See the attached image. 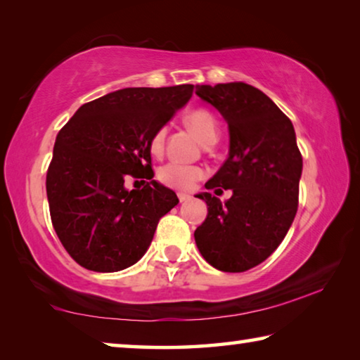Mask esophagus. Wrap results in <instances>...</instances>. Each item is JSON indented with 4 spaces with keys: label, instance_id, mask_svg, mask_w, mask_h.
Wrapping results in <instances>:
<instances>
[{
    "label": "esophagus",
    "instance_id": "esophagus-1",
    "mask_svg": "<svg viewBox=\"0 0 360 360\" xmlns=\"http://www.w3.org/2000/svg\"><path fill=\"white\" fill-rule=\"evenodd\" d=\"M178 198H179V202L182 203V202H187V200L191 198V195H187V193H182V192H179V193H178Z\"/></svg>",
    "mask_w": 360,
    "mask_h": 360
}]
</instances>
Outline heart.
<instances>
[{
  "mask_svg": "<svg viewBox=\"0 0 360 360\" xmlns=\"http://www.w3.org/2000/svg\"><path fill=\"white\" fill-rule=\"evenodd\" d=\"M186 122L203 144L217 139L216 119L206 109H193L192 112L187 114ZM165 139L167 127H160L150 139L152 152H155V154L162 152L163 146H165ZM157 178L163 186L176 188V191H188V188L193 187L195 182L203 178V169L193 165H184V163L169 162L158 169Z\"/></svg>",
  "mask_w": 360,
  "mask_h": 360,
  "instance_id": "heart-1",
  "label": "heart"
}]
</instances>
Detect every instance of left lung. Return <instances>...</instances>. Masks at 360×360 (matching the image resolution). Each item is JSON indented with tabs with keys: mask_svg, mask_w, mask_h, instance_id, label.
Listing matches in <instances>:
<instances>
[{
	"mask_svg": "<svg viewBox=\"0 0 360 360\" xmlns=\"http://www.w3.org/2000/svg\"><path fill=\"white\" fill-rule=\"evenodd\" d=\"M195 94L224 115L230 131L229 158L205 187L233 192L225 203L208 192L198 195L208 216L195 230V243L210 265L241 273L270 257L289 231L302 154L290 119L259 89L229 82L197 85Z\"/></svg>",
	"mask_w": 360,
	"mask_h": 360,
	"instance_id": "8db88e82",
	"label": "left lung"
}]
</instances>
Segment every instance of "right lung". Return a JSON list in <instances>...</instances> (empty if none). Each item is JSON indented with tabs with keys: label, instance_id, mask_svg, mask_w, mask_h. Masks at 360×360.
<instances>
[{
	"label": "right lung",
	"instance_id": "1",
	"mask_svg": "<svg viewBox=\"0 0 360 360\" xmlns=\"http://www.w3.org/2000/svg\"><path fill=\"white\" fill-rule=\"evenodd\" d=\"M192 94V84L122 89L85 103L58 131L46 176L49 210L81 266L112 273L136 264L160 217L178 205L172 188L148 182L150 139ZM129 177L143 187L127 191Z\"/></svg>",
	"mask_w": 360,
	"mask_h": 360
}]
</instances>
